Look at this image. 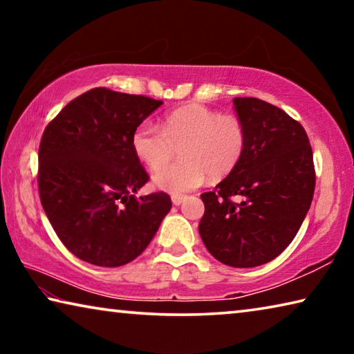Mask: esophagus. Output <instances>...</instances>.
<instances>
[{
    "label": "esophagus",
    "mask_w": 354,
    "mask_h": 354,
    "mask_svg": "<svg viewBox=\"0 0 354 354\" xmlns=\"http://www.w3.org/2000/svg\"><path fill=\"white\" fill-rule=\"evenodd\" d=\"M184 198H185L184 195L173 194V195H171V203H173V205H175V206H179V205H181V203L184 201Z\"/></svg>",
    "instance_id": "esophagus-1"
}]
</instances>
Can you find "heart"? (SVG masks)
I'll return each instance as SVG.
<instances>
[{
    "instance_id": "1",
    "label": "heart",
    "mask_w": 354,
    "mask_h": 354,
    "mask_svg": "<svg viewBox=\"0 0 354 354\" xmlns=\"http://www.w3.org/2000/svg\"><path fill=\"white\" fill-rule=\"evenodd\" d=\"M247 128L236 115L201 104L179 107L164 118L162 128L142 122L133 134L137 158L158 170L182 149L183 161L154 175L160 189L183 194L205 183L206 175L220 179L236 169L247 148Z\"/></svg>"
}]
</instances>
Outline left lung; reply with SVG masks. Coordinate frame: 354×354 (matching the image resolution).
Listing matches in <instances>:
<instances>
[{"mask_svg":"<svg viewBox=\"0 0 354 354\" xmlns=\"http://www.w3.org/2000/svg\"><path fill=\"white\" fill-rule=\"evenodd\" d=\"M232 103L247 128V148L241 164L201 194L198 231L215 259L248 268L274 259L297 236L313 203L315 169L308 134L297 120L257 98Z\"/></svg>","mask_w":354,"mask_h":354,"instance_id":"8db88e82","label":"left lung"}]
</instances>
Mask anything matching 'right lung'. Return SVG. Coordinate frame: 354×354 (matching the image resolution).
Returning a JSON list of instances; mask_svg holds the SVG:
<instances>
[{
    "label": "right lung",
    "instance_id": "add662e5",
    "mask_svg": "<svg viewBox=\"0 0 354 354\" xmlns=\"http://www.w3.org/2000/svg\"><path fill=\"white\" fill-rule=\"evenodd\" d=\"M160 104L95 87L46 124L39 147L40 201L57 237L80 259L124 266L148 247L169 214L165 192L134 195L149 176L133 134Z\"/></svg>",
    "mask_w": 354,
    "mask_h": 354
}]
</instances>
